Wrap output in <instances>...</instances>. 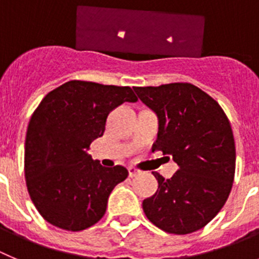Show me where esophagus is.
Listing matches in <instances>:
<instances>
[{
	"label": "esophagus",
	"mask_w": 259,
	"mask_h": 259,
	"mask_svg": "<svg viewBox=\"0 0 259 259\" xmlns=\"http://www.w3.org/2000/svg\"><path fill=\"white\" fill-rule=\"evenodd\" d=\"M127 170H129V176L130 177H135L137 174L141 173V170L137 169V167H134V166H129V167H127Z\"/></svg>",
	"instance_id": "34e87169"
}]
</instances>
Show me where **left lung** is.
<instances>
[{
	"label": "left lung",
	"mask_w": 259,
	"mask_h": 259,
	"mask_svg": "<svg viewBox=\"0 0 259 259\" xmlns=\"http://www.w3.org/2000/svg\"><path fill=\"white\" fill-rule=\"evenodd\" d=\"M134 92L157 115L152 151L171 156L179 166L170 179L152 171L158 188L143 200L144 214L169 234L197 231L220 213L231 192L236 151L230 121L220 104L192 83Z\"/></svg>",
	"instance_id": "8db88e82"
}]
</instances>
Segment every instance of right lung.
<instances>
[{
	"mask_svg": "<svg viewBox=\"0 0 259 259\" xmlns=\"http://www.w3.org/2000/svg\"><path fill=\"white\" fill-rule=\"evenodd\" d=\"M138 101L129 86L72 80L44 98L28 124L24 174L31 200L50 225L82 231L101 220L126 167L102 166L88 153L109 112Z\"/></svg>",
	"mask_w": 259,
	"mask_h": 259,
	"instance_id": "add662e5",
	"label": "right lung"
}]
</instances>
